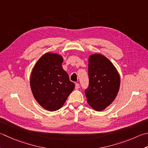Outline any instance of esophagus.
Listing matches in <instances>:
<instances>
[{
    "label": "esophagus",
    "mask_w": 148,
    "mask_h": 148,
    "mask_svg": "<svg viewBox=\"0 0 148 148\" xmlns=\"http://www.w3.org/2000/svg\"><path fill=\"white\" fill-rule=\"evenodd\" d=\"M79 87H80L79 84V83H76V85H75V88H76V90H77V89L79 88Z\"/></svg>",
    "instance_id": "obj_1"
}]
</instances>
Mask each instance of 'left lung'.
I'll use <instances>...</instances> for the list:
<instances>
[{
	"label": "left lung",
	"instance_id": "1",
	"mask_svg": "<svg viewBox=\"0 0 148 148\" xmlns=\"http://www.w3.org/2000/svg\"><path fill=\"white\" fill-rule=\"evenodd\" d=\"M88 79L85 90L87 101L92 108L102 111L116 97L120 86V76L108 58L92 54L88 60Z\"/></svg>",
	"mask_w": 148,
	"mask_h": 148
}]
</instances>
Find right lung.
Instances as JSON below:
<instances>
[{
    "label": "right lung",
    "instance_id": "obj_1",
    "mask_svg": "<svg viewBox=\"0 0 148 148\" xmlns=\"http://www.w3.org/2000/svg\"><path fill=\"white\" fill-rule=\"evenodd\" d=\"M62 63L60 55L46 53L38 61L31 73L30 84L34 97L49 111L62 108L74 88V83L63 70Z\"/></svg>",
    "mask_w": 148,
    "mask_h": 148
}]
</instances>
